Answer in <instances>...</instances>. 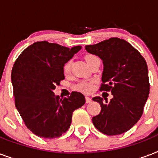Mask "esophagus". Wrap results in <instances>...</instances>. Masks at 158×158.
Returning <instances> with one entry per match:
<instances>
[{"instance_id": "1", "label": "esophagus", "mask_w": 158, "mask_h": 158, "mask_svg": "<svg viewBox=\"0 0 158 158\" xmlns=\"http://www.w3.org/2000/svg\"><path fill=\"white\" fill-rule=\"evenodd\" d=\"M85 100H86V103H89V102H92V98L90 97L86 96L85 97Z\"/></svg>"}]
</instances>
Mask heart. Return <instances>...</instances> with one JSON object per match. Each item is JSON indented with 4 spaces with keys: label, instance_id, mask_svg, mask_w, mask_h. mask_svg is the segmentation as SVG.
Wrapping results in <instances>:
<instances>
[{
    "label": "heart",
    "instance_id": "heart-1",
    "mask_svg": "<svg viewBox=\"0 0 158 158\" xmlns=\"http://www.w3.org/2000/svg\"><path fill=\"white\" fill-rule=\"evenodd\" d=\"M95 58H98L96 56L92 54H88L85 56V60H86L87 63L89 64V62H91ZM71 69V60H67L63 65V72L64 74H69ZM74 89H76L78 91L83 92V93H90L94 89V84L92 81H80L78 84L74 85Z\"/></svg>",
    "mask_w": 158,
    "mask_h": 158
}]
</instances>
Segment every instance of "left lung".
<instances>
[{"label":"left lung","mask_w":158,"mask_h":158,"mask_svg":"<svg viewBox=\"0 0 158 158\" xmlns=\"http://www.w3.org/2000/svg\"><path fill=\"white\" fill-rule=\"evenodd\" d=\"M85 49L102 60L100 91L113 95L105 102L101 97L93 98L101 105V111L93 117V123L104 135H121L130 130L143 112L150 91L146 60L130 43L118 38L88 45Z\"/></svg>","instance_id":"obj_1"}]
</instances>
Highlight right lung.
Here are the masks:
<instances>
[{
    "mask_svg": "<svg viewBox=\"0 0 158 158\" xmlns=\"http://www.w3.org/2000/svg\"><path fill=\"white\" fill-rule=\"evenodd\" d=\"M81 49L47 41L23 50L11 72L15 103L28 130L37 136L55 139L68 130L74 110L85 103L81 93L60 98L53 90L64 79L63 65Z\"/></svg>",
    "mask_w": 158,
    "mask_h": 158,
    "instance_id": "obj_1",
    "label": "right lung"
}]
</instances>
